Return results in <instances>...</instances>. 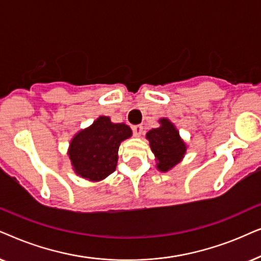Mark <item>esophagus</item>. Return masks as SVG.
Instances as JSON below:
<instances>
[{
	"instance_id": "34e87169",
	"label": "esophagus",
	"mask_w": 261,
	"mask_h": 261,
	"mask_svg": "<svg viewBox=\"0 0 261 261\" xmlns=\"http://www.w3.org/2000/svg\"><path fill=\"white\" fill-rule=\"evenodd\" d=\"M133 131H134L135 137H140L142 133H143V126H141V125H135L133 127Z\"/></svg>"
}]
</instances>
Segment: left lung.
Masks as SVG:
<instances>
[{
    "mask_svg": "<svg viewBox=\"0 0 261 261\" xmlns=\"http://www.w3.org/2000/svg\"><path fill=\"white\" fill-rule=\"evenodd\" d=\"M159 123L160 126L149 130L145 138L155 155L156 168L160 172L167 173L182 161L187 145L180 137L178 128L168 118H161Z\"/></svg>",
    "mask_w": 261,
    "mask_h": 261,
    "instance_id": "8db88e82",
    "label": "left lung"
}]
</instances>
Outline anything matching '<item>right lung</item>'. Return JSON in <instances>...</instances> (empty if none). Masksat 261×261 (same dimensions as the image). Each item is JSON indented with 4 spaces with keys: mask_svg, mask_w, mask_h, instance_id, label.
<instances>
[{
    "mask_svg": "<svg viewBox=\"0 0 261 261\" xmlns=\"http://www.w3.org/2000/svg\"><path fill=\"white\" fill-rule=\"evenodd\" d=\"M133 136L124 123H112L110 117L100 116L88 127L81 128L71 138L68 148L75 174L92 182L106 179L116 171L118 149Z\"/></svg>",
    "mask_w": 261,
    "mask_h": 261,
    "instance_id": "obj_1",
    "label": "right lung"
}]
</instances>
